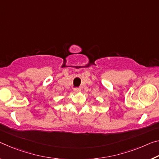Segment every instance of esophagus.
<instances>
[{
  "mask_svg": "<svg viewBox=\"0 0 159 159\" xmlns=\"http://www.w3.org/2000/svg\"><path fill=\"white\" fill-rule=\"evenodd\" d=\"M74 90L75 92H79V91H80V89H79V88H75Z\"/></svg>",
  "mask_w": 159,
  "mask_h": 159,
  "instance_id": "obj_1",
  "label": "esophagus"
}]
</instances>
